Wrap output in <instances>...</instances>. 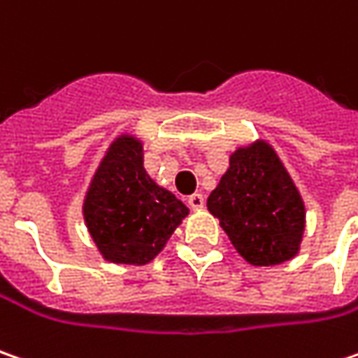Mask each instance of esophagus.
Wrapping results in <instances>:
<instances>
[{
  "instance_id": "34e87169",
  "label": "esophagus",
  "mask_w": 358,
  "mask_h": 358,
  "mask_svg": "<svg viewBox=\"0 0 358 358\" xmlns=\"http://www.w3.org/2000/svg\"><path fill=\"white\" fill-rule=\"evenodd\" d=\"M188 203H190L192 210H202V208H203V194H200V192L192 194L190 198H188Z\"/></svg>"
}]
</instances>
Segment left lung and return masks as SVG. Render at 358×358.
I'll use <instances>...</instances> for the list:
<instances>
[{"label":"left lung","instance_id":"obj_1","mask_svg":"<svg viewBox=\"0 0 358 358\" xmlns=\"http://www.w3.org/2000/svg\"><path fill=\"white\" fill-rule=\"evenodd\" d=\"M231 245L248 264L271 267L293 259L305 234V202L275 148L264 138L236 148L208 196Z\"/></svg>","mask_w":358,"mask_h":358}]
</instances>
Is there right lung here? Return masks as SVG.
<instances>
[{
    "label": "right lung",
    "mask_w": 358,
    "mask_h": 358,
    "mask_svg": "<svg viewBox=\"0 0 358 358\" xmlns=\"http://www.w3.org/2000/svg\"><path fill=\"white\" fill-rule=\"evenodd\" d=\"M188 214L186 203L150 178L144 144L130 132L108 144L83 200L96 252L118 265L150 264Z\"/></svg>",
    "instance_id": "1"
}]
</instances>
